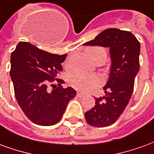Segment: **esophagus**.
Listing matches in <instances>:
<instances>
[{
	"label": "esophagus",
	"mask_w": 154,
	"mask_h": 154,
	"mask_svg": "<svg viewBox=\"0 0 154 154\" xmlns=\"http://www.w3.org/2000/svg\"><path fill=\"white\" fill-rule=\"evenodd\" d=\"M77 96L78 97H80V98H82V97H83L84 96H85V94L82 93V92H77Z\"/></svg>",
	"instance_id": "34e87169"
}]
</instances>
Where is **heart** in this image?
<instances>
[{
    "mask_svg": "<svg viewBox=\"0 0 154 154\" xmlns=\"http://www.w3.org/2000/svg\"><path fill=\"white\" fill-rule=\"evenodd\" d=\"M86 54L93 63L97 61L105 62L106 59V51L102 47L95 46L87 48L86 49ZM69 83L76 90L87 91L97 87L100 83V79L96 75H87L80 72H75L69 77Z\"/></svg>",
    "mask_w": 154,
    "mask_h": 154,
    "instance_id": "obj_1",
    "label": "heart"
}]
</instances>
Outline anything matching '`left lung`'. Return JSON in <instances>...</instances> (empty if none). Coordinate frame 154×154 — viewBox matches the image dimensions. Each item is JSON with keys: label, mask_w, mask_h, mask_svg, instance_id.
<instances>
[{"label": "left lung", "mask_w": 154, "mask_h": 154, "mask_svg": "<svg viewBox=\"0 0 154 154\" xmlns=\"http://www.w3.org/2000/svg\"><path fill=\"white\" fill-rule=\"evenodd\" d=\"M84 46L110 48V75L103 87L106 95L95 98L96 105L85 113L87 122L95 127L113 125L129 103L139 70L140 44L131 32L107 29Z\"/></svg>", "instance_id": "1"}]
</instances>
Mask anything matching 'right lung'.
<instances>
[{"mask_svg":"<svg viewBox=\"0 0 154 154\" xmlns=\"http://www.w3.org/2000/svg\"><path fill=\"white\" fill-rule=\"evenodd\" d=\"M67 54L57 55L41 50L27 42H20L11 56L10 75L15 98L28 119L38 125H54L59 122L68 102L76 97L72 87L63 88L58 82L53 90L48 85L63 71L61 63Z\"/></svg>","mask_w":154,"mask_h":154,"instance_id":"obj_1","label":"right lung"}]
</instances>
